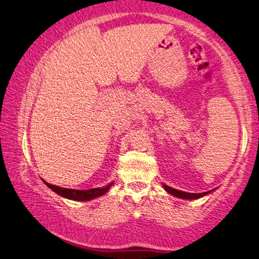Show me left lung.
<instances>
[{"instance_id":"1","label":"left lung","mask_w":259,"mask_h":259,"mask_svg":"<svg viewBox=\"0 0 259 259\" xmlns=\"http://www.w3.org/2000/svg\"><path fill=\"white\" fill-rule=\"evenodd\" d=\"M164 189L166 192H169L170 194L175 195L176 198H181V199H198L204 197V195L208 194L210 192H205V193H187V192H182V191H177V189L171 188V187L164 185Z\"/></svg>"}]
</instances>
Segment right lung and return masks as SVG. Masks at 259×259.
Segmentation results:
<instances>
[{
    "mask_svg": "<svg viewBox=\"0 0 259 259\" xmlns=\"http://www.w3.org/2000/svg\"><path fill=\"white\" fill-rule=\"evenodd\" d=\"M45 183L52 189V191L58 193V194L61 195V197L71 199V200H78V201H87V200H92V199H95L98 197H101V195H104L112 186V183H110V185L102 187V188H92V189H88V191H78V189H68V188H62V187H59V186L51 185V183L46 182V181Z\"/></svg>",
    "mask_w": 259,
    "mask_h": 259,
    "instance_id": "add662e5",
    "label": "right lung"
}]
</instances>
